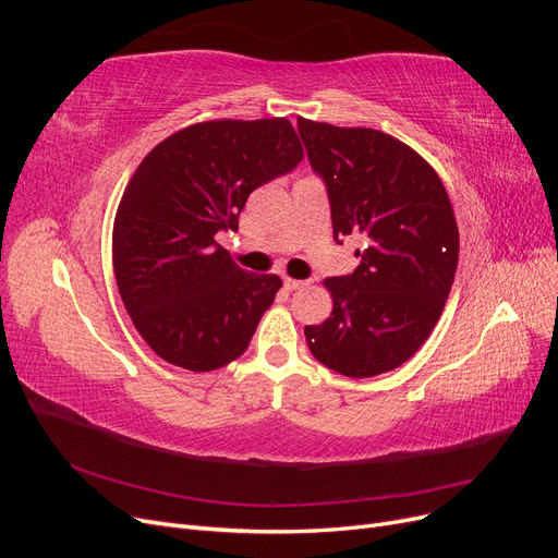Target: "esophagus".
Listing matches in <instances>:
<instances>
[{"label": "esophagus", "instance_id": "1", "mask_svg": "<svg viewBox=\"0 0 558 558\" xmlns=\"http://www.w3.org/2000/svg\"><path fill=\"white\" fill-rule=\"evenodd\" d=\"M307 286V281H298V279H283V289L286 291H300V289H305Z\"/></svg>", "mask_w": 558, "mask_h": 558}]
</instances>
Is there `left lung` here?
<instances>
[{"instance_id":"1","label":"left lung","mask_w":558,"mask_h":558,"mask_svg":"<svg viewBox=\"0 0 558 558\" xmlns=\"http://www.w3.org/2000/svg\"><path fill=\"white\" fill-rule=\"evenodd\" d=\"M312 170L324 179L335 242L361 234V265L328 277L332 314L305 337L344 377L396 369L428 340L459 265V228L440 177L408 144L369 128L298 118Z\"/></svg>"}]
</instances>
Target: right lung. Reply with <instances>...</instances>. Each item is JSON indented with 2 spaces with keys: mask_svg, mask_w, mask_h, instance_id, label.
Masks as SVG:
<instances>
[{
  "mask_svg": "<svg viewBox=\"0 0 558 558\" xmlns=\"http://www.w3.org/2000/svg\"><path fill=\"white\" fill-rule=\"evenodd\" d=\"M302 156L286 118H263L191 125L142 160L113 221V275L160 359L209 373L246 351L281 279L234 265L216 234L238 230L248 195Z\"/></svg>",
  "mask_w": 558,
  "mask_h": 558,
  "instance_id": "obj_1",
  "label": "right lung"
}]
</instances>
